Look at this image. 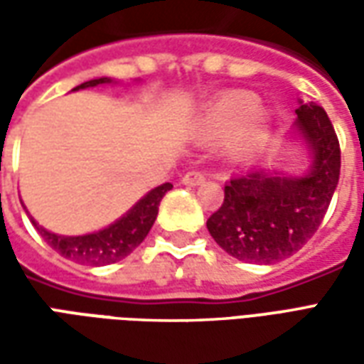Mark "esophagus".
Wrapping results in <instances>:
<instances>
[{"label": "esophagus", "mask_w": 364, "mask_h": 364, "mask_svg": "<svg viewBox=\"0 0 364 364\" xmlns=\"http://www.w3.org/2000/svg\"><path fill=\"white\" fill-rule=\"evenodd\" d=\"M183 185H200L205 183V173L203 171H189V173L183 175Z\"/></svg>", "instance_id": "obj_1"}]
</instances>
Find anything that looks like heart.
I'll return each mask as SVG.
<instances>
[{
	"instance_id": "1",
	"label": "heart",
	"mask_w": 364,
	"mask_h": 364,
	"mask_svg": "<svg viewBox=\"0 0 364 364\" xmlns=\"http://www.w3.org/2000/svg\"><path fill=\"white\" fill-rule=\"evenodd\" d=\"M197 134L203 142H222L234 134L232 151L247 158L265 142L269 117L259 109V97L250 91H228L200 112Z\"/></svg>"
}]
</instances>
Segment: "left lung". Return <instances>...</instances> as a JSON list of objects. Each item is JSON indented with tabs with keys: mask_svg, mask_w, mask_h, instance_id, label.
<instances>
[{
	"mask_svg": "<svg viewBox=\"0 0 364 364\" xmlns=\"http://www.w3.org/2000/svg\"><path fill=\"white\" fill-rule=\"evenodd\" d=\"M296 130L312 151L310 171L287 177L255 169L232 177L224 203L206 220L222 250L245 263H277L316 234L339 181L341 150L326 111L300 103Z\"/></svg>",
	"mask_w": 364,
	"mask_h": 364,
	"instance_id": "obj_1",
	"label": "left lung"
}]
</instances>
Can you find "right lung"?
Returning a JSON list of instances; mask_svg holds the SVG:
<instances>
[{
    "mask_svg": "<svg viewBox=\"0 0 364 364\" xmlns=\"http://www.w3.org/2000/svg\"><path fill=\"white\" fill-rule=\"evenodd\" d=\"M101 83H111V80L109 77L90 80V82L77 85L74 91L95 87ZM171 187H173L171 183H164L156 189H151L146 197L140 198L122 218L111 224L109 228L85 234V236H58V234H52L43 226H38L33 220V216H31V222L35 224L38 234L44 237V242L50 245L52 250H56L62 257L82 263V265H109V263L124 259L142 244L144 237L148 236V232L156 222L161 198Z\"/></svg>",
    "mask_w": 364,
    "mask_h": 364,
    "instance_id": "add662e5",
    "label": "right lung"
}]
</instances>
